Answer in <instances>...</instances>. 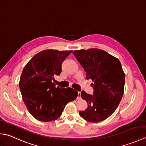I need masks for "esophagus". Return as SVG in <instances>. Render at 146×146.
<instances>
[{
	"instance_id": "34e87169",
	"label": "esophagus",
	"mask_w": 146,
	"mask_h": 146,
	"mask_svg": "<svg viewBox=\"0 0 146 146\" xmlns=\"http://www.w3.org/2000/svg\"><path fill=\"white\" fill-rule=\"evenodd\" d=\"M78 97H77V99H80L81 98V92H78Z\"/></svg>"
}]
</instances>
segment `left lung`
<instances>
[{
    "label": "left lung",
    "mask_w": 146,
    "mask_h": 146,
    "mask_svg": "<svg viewBox=\"0 0 146 146\" xmlns=\"http://www.w3.org/2000/svg\"><path fill=\"white\" fill-rule=\"evenodd\" d=\"M73 54L86 72V79L94 83V95L82 92L88 107L80 111V115L88 122H101L114 112L123 97L125 73L122 65L117 58L100 49L75 50Z\"/></svg>",
    "instance_id": "1"
}]
</instances>
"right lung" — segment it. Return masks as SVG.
Segmentation results:
<instances>
[{
    "label": "right lung",
    "instance_id": "add662e5",
    "mask_svg": "<svg viewBox=\"0 0 146 146\" xmlns=\"http://www.w3.org/2000/svg\"><path fill=\"white\" fill-rule=\"evenodd\" d=\"M72 51L46 49L34 56L22 72L19 88L29 112L42 122L61 116L68 102L75 100L78 92L72 88L56 87L51 81L61 71V64Z\"/></svg>",
    "mask_w": 146,
    "mask_h": 146
}]
</instances>
